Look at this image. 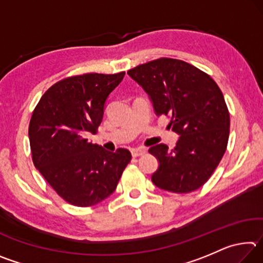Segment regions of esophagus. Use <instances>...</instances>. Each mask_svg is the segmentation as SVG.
Instances as JSON below:
<instances>
[{
    "label": "esophagus",
    "instance_id": "34e87169",
    "mask_svg": "<svg viewBox=\"0 0 263 263\" xmlns=\"http://www.w3.org/2000/svg\"><path fill=\"white\" fill-rule=\"evenodd\" d=\"M131 153H132V157L133 158L141 157V155H144L146 153V149L145 148H133L131 151Z\"/></svg>",
    "mask_w": 263,
    "mask_h": 263
}]
</instances>
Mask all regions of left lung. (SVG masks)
Wrapping results in <instances>:
<instances>
[{"label":"left lung","mask_w":263,"mask_h":263,"mask_svg":"<svg viewBox=\"0 0 263 263\" xmlns=\"http://www.w3.org/2000/svg\"><path fill=\"white\" fill-rule=\"evenodd\" d=\"M158 116H171L180 136L174 149L159 144L148 149L159 160L152 182L176 194L191 193L210 179L228 147L230 114L210 75L177 59L160 58L130 69Z\"/></svg>","instance_id":"left-lung-1"}]
</instances>
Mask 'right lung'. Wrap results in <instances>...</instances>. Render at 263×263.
<instances>
[{
  "mask_svg": "<svg viewBox=\"0 0 263 263\" xmlns=\"http://www.w3.org/2000/svg\"><path fill=\"white\" fill-rule=\"evenodd\" d=\"M124 75L89 73L61 80L42 96L31 117L34 167L75 206H91L109 197L131 160L130 151L109 152L87 138L96 133L105 101Z\"/></svg>",
  "mask_w": 263,
  "mask_h": 263,
  "instance_id": "obj_1",
  "label": "right lung"
}]
</instances>
